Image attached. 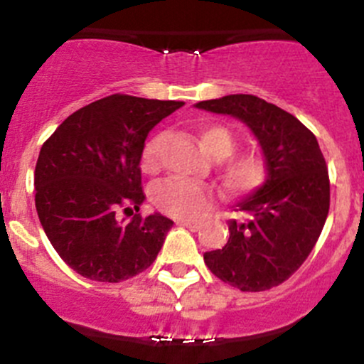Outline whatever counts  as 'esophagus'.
Returning <instances> with one entry per match:
<instances>
[{
	"label": "esophagus",
	"instance_id": "34e87169",
	"mask_svg": "<svg viewBox=\"0 0 364 364\" xmlns=\"http://www.w3.org/2000/svg\"><path fill=\"white\" fill-rule=\"evenodd\" d=\"M179 225H185L186 229L190 230H199L200 229V222H197V220H178Z\"/></svg>",
	"mask_w": 364,
	"mask_h": 364
}]
</instances>
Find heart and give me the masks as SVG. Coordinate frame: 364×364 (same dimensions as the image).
Instances as JSON below:
<instances>
[{
	"label": "heart",
	"mask_w": 364,
	"mask_h": 364,
	"mask_svg": "<svg viewBox=\"0 0 364 364\" xmlns=\"http://www.w3.org/2000/svg\"><path fill=\"white\" fill-rule=\"evenodd\" d=\"M200 144L208 155L218 160V176L227 190L234 193H248L259 188L267 178V164L260 153H234L237 139L229 127L222 123H208L199 132ZM165 135L149 139L142 151V168L156 172L160 167V151ZM151 200L160 211L176 218H193L213 200L209 186L183 178H168L153 186Z\"/></svg>",
	"instance_id": "obj_1"
}]
</instances>
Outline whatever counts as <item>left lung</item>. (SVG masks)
I'll list each match as a JSON object with an SVG mask.
<instances>
[{"label": "left lung", "instance_id": "8db88e82", "mask_svg": "<svg viewBox=\"0 0 364 364\" xmlns=\"http://www.w3.org/2000/svg\"><path fill=\"white\" fill-rule=\"evenodd\" d=\"M196 107L229 114L253 132L267 179L240 200L222 250L204 253L216 278L243 292L284 284L314 250L329 211V174L315 135L291 112L253 95H227Z\"/></svg>", "mask_w": 364, "mask_h": 364}]
</instances>
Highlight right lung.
<instances>
[{"label":"right lung","mask_w":364,"mask_h":364,"mask_svg":"<svg viewBox=\"0 0 364 364\" xmlns=\"http://www.w3.org/2000/svg\"><path fill=\"white\" fill-rule=\"evenodd\" d=\"M183 105L111 95L70 114L43 142L36 213L54 250L80 277L117 284L155 262L174 222L139 213L141 159L153 127Z\"/></svg>","instance_id":"add662e5"}]
</instances>
